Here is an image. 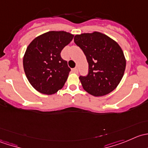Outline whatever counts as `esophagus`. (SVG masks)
<instances>
[{"label":"esophagus","instance_id":"34e87169","mask_svg":"<svg viewBox=\"0 0 148 148\" xmlns=\"http://www.w3.org/2000/svg\"><path fill=\"white\" fill-rule=\"evenodd\" d=\"M71 71H72V72H74V73H78V69L74 68L71 69Z\"/></svg>","mask_w":148,"mask_h":148}]
</instances>
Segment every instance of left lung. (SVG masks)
Listing matches in <instances>:
<instances>
[{
    "label": "left lung",
    "mask_w": 148,
    "mask_h": 148,
    "mask_svg": "<svg viewBox=\"0 0 148 148\" xmlns=\"http://www.w3.org/2000/svg\"><path fill=\"white\" fill-rule=\"evenodd\" d=\"M74 40L89 64L87 76L79 77L83 89L95 97L112 92L122 80L126 67V59L120 45L98 31L77 34Z\"/></svg>",
    "instance_id": "8db88e82"
}]
</instances>
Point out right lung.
Returning <instances> with one entry per match:
<instances>
[{
	"label": "right lung",
	"instance_id": "right-lung-1",
	"mask_svg": "<svg viewBox=\"0 0 148 148\" xmlns=\"http://www.w3.org/2000/svg\"><path fill=\"white\" fill-rule=\"evenodd\" d=\"M74 38L64 31H51L36 37L28 46L23 59L28 82L38 92L51 95L65 84L70 69L61 51Z\"/></svg>",
	"mask_w": 148,
	"mask_h": 148
}]
</instances>
